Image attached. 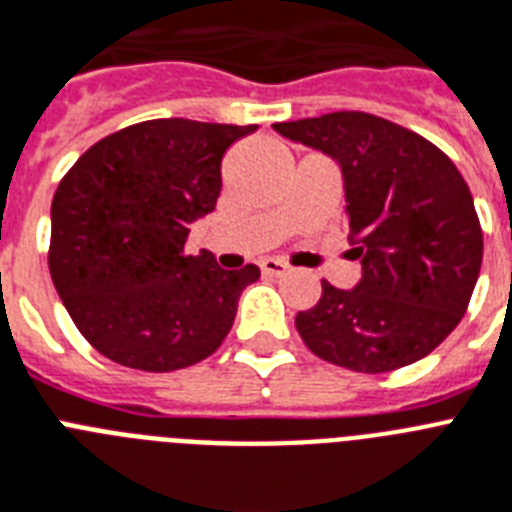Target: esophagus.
<instances>
[{
  "instance_id": "esophagus-1",
  "label": "esophagus",
  "mask_w": 512,
  "mask_h": 512,
  "mask_svg": "<svg viewBox=\"0 0 512 512\" xmlns=\"http://www.w3.org/2000/svg\"><path fill=\"white\" fill-rule=\"evenodd\" d=\"M259 266H261V272L269 274V277H280V274H285L287 269H290V266L280 259H264Z\"/></svg>"
}]
</instances>
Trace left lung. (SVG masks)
Returning <instances> with one entry per match:
<instances>
[{"label": "left lung", "instance_id": "1", "mask_svg": "<svg viewBox=\"0 0 512 512\" xmlns=\"http://www.w3.org/2000/svg\"><path fill=\"white\" fill-rule=\"evenodd\" d=\"M272 128L340 162L350 251L363 264L353 290L322 280L319 303L295 316L308 350L361 374L429 356L466 314L484 253L458 167L424 135L369 112Z\"/></svg>", "mask_w": 512, "mask_h": 512}]
</instances>
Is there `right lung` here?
Masks as SVG:
<instances>
[{"label": "right lung", "instance_id": "1", "mask_svg": "<svg viewBox=\"0 0 512 512\" xmlns=\"http://www.w3.org/2000/svg\"><path fill=\"white\" fill-rule=\"evenodd\" d=\"M253 130L183 117L135 122L94 143L59 180L49 272L101 356L162 374L222 345L259 266L227 272L185 243L217 206L225 151Z\"/></svg>", "mask_w": 512, "mask_h": 512}]
</instances>
